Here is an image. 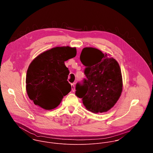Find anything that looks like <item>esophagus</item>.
Returning <instances> with one entry per match:
<instances>
[{
  "mask_svg": "<svg viewBox=\"0 0 153 153\" xmlns=\"http://www.w3.org/2000/svg\"><path fill=\"white\" fill-rule=\"evenodd\" d=\"M71 88H72V91L74 92L75 91V86L74 84H71Z\"/></svg>",
  "mask_w": 153,
  "mask_h": 153,
  "instance_id": "34e87169",
  "label": "esophagus"
}]
</instances>
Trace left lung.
Listing matches in <instances>:
<instances>
[{
  "label": "left lung",
  "mask_w": 153,
  "mask_h": 153,
  "mask_svg": "<svg viewBox=\"0 0 153 153\" xmlns=\"http://www.w3.org/2000/svg\"><path fill=\"white\" fill-rule=\"evenodd\" d=\"M80 59L86 67V79L77 83L76 94L82 99L86 110L94 113H105L120 98L123 88L121 70L117 60L100 50L85 47Z\"/></svg>",
  "instance_id": "1"
}]
</instances>
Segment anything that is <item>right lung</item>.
Segmentation results:
<instances>
[{"mask_svg": "<svg viewBox=\"0 0 153 153\" xmlns=\"http://www.w3.org/2000/svg\"><path fill=\"white\" fill-rule=\"evenodd\" d=\"M76 48L57 47L39 54L30 64L26 90L36 105L51 110L60 103L71 86L67 81L69 70L65 62L76 56Z\"/></svg>", "mask_w": 153, "mask_h": 153, "instance_id": "right-lung-1", "label": "right lung"}]
</instances>
